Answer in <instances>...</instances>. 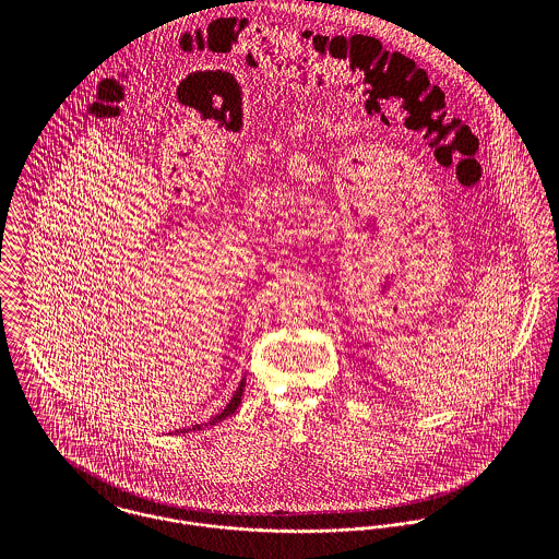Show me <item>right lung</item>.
Here are the masks:
<instances>
[{"mask_svg":"<svg viewBox=\"0 0 559 559\" xmlns=\"http://www.w3.org/2000/svg\"><path fill=\"white\" fill-rule=\"evenodd\" d=\"M242 390H245V379L240 381L239 388H237V392H235V396H233V400L224 406V411L222 413H217L215 417H211L206 424H193V426H189V428H182L180 432H189V430H202L204 426H215V424H219V421H224L226 417H230L237 408H239L240 399H242ZM178 432V430H176Z\"/></svg>","mask_w":559,"mask_h":559,"instance_id":"right-lung-1","label":"right lung"}]
</instances>
